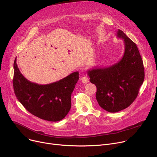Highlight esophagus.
I'll list each match as a JSON object with an SVG mask.
<instances>
[{
	"instance_id": "1",
	"label": "esophagus",
	"mask_w": 157,
	"mask_h": 157,
	"mask_svg": "<svg viewBox=\"0 0 157 157\" xmlns=\"http://www.w3.org/2000/svg\"><path fill=\"white\" fill-rule=\"evenodd\" d=\"M81 81L82 82H83V83L86 84V83H88L89 79H88L86 76H83V77H81Z\"/></svg>"
}]
</instances>
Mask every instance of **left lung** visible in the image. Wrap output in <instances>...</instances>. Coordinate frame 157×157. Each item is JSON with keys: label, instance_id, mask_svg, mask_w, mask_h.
<instances>
[{"label": "left lung", "instance_id": "obj_1", "mask_svg": "<svg viewBox=\"0 0 157 157\" xmlns=\"http://www.w3.org/2000/svg\"><path fill=\"white\" fill-rule=\"evenodd\" d=\"M117 36L124 41L122 59L109 67L87 71L90 81L97 87L98 104L110 113L128 108L135 101L144 79L143 62L136 44L120 29Z\"/></svg>", "mask_w": 157, "mask_h": 157}]
</instances>
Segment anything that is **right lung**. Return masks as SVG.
<instances>
[{
  "label": "right lung",
  "mask_w": 157,
  "mask_h": 157,
  "mask_svg": "<svg viewBox=\"0 0 157 157\" xmlns=\"http://www.w3.org/2000/svg\"><path fill=\"white\" fill-rule=\"evenodd\" d=\"M79 79L74 72L59 81L39 85L27 80L20 72L16 58L14 62V92L19 102L34 116L49 121L65 117L71 108V94Z\"/></svg>",
  "instance_id": "1"
}]
</instances>
